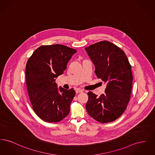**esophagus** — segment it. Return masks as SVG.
Segmentation results:
<instances>
[{"mask_svg":"<svg viewBox=\"0 0 155 155\" xmlns=\"http://www.w3.org/2000/svg\"><path fill=\"white\" fill-rule=\"evenodd\" d=\"M75 92H76V94L81 93V92H82V90L80 89H75Z\"/></svg>","mask_w":155,"mask_h":155,"instance_id":"esophagus-1","label":"esophagus"}]
</instances>
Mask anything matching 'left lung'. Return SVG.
<instances>
[{
	"instance_id": "obj_1",
	"label": "left lung",
	"mask_w": 155,
	"mask_h": 155,
	"mask_svg": "<svg viewBox=\"0 0 155 155\" xmlns=\"http://www.w3.org/2000/svg\"><path fill=\"white\" fill-rule=\"evenodd\" d=\"M95 67L98 78L107 83L100 96L89 92L86 109L99 123L113 121L124 112L131 97L133 86L131 66L124 51L107 41L85 48Z\"/></svg>"
}]
</instances>
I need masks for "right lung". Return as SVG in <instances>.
Listing matches in <instances>:
<instances>
[{"label": "right lung", "instance_id": "right-lung-1", "mask_svg": "<svg viewBox=\"0 0 155 155\" xmlns=\"http://www.w3.org/2000/svg\"><path fill=\"white\" fill-rule=\"evenodd\" d=\"M76 52L63 45H42L27 61L25 79L30 101L37 116L46 122H59L70 111L75 92L61 87L59 91L55 78L63 74Z\"/></svg>", "mask_w": 155, "mask_h": 155}]
</instances>
